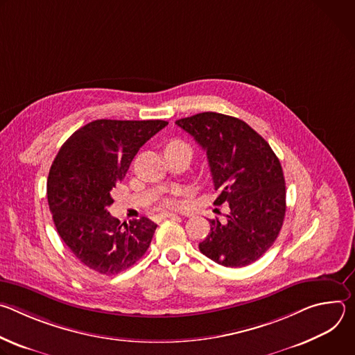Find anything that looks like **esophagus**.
<instances>
[{"label": "esophagus", "mask_w": 355, "mask_h": 355, "mask_svg": "<svg viewBox=\"0 0 355 355\" xmlns=\"http://www.w3.org/2000/svg\"><path fill=\"white\" fill-rule=\"evenodd\" d=\"M159 218H160V219H178L180 216H178V215H175V214L163 212V214H160V215H159Z\"/></svg>", "instance_id": "obj_1"}]
</instances>
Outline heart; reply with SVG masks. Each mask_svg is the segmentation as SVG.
Here are the masks:
<instances>
[{
  "mask_svg": "<svg viewBox=\"0 0 355 355\" xmlns=\"http://www.w3.org/2000/svg\"><path fill=\"white\" fill-rule=\"evenodd\" d=\"M180 144H184V143H181V141H171L168 146H180ZM185 146V144H184ZM164 205H167V207H174V205H177V200L175 199H166L164 200Z\"/></svg>",
  "mask_w": 355,
  "mask_h": 355,
  "instance_id": "b5f03b06",
  "label": "heart"
}]
</instances>
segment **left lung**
<instances>
[{
	"label": "left lung",
	"instance_id": "8db88e82",
	"mask_svg": "<svg viewBox=\"0 0 355 355\" xmlns=\"http://www.w3.org/2000/svg\"><path fill=\"white\" fill-rule=\"evenodd\" d=\"M175 123L207 151L219 191L214 205L227 204L230 209L225 220H209L200 252L232 268L257 261L274 244L285 218V178L278 157L254 129L229 115L202 112Z\"/></svg>",
	"mask_w": 355,
	"mask_h": 355
}]
</instances>
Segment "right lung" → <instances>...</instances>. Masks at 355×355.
Wrapping results in <instances>:
<instances>
[{"mask_svg": "<svg viewBox=\"0 0 355 355\" xmlns=\"http://www.w3.org/2000/svg\"><path fill=\"white\" fill-rule=\"evenodd\" d=\"M167 125L98 119L60 147L47 178L49 209L64 244L88 268L115 275L147 251L157 225L144 216L121 225L108 207L139 148Z\"/></svg>", "mask_w": 355, "mask_h": 355, "instance_id": "1", "label": "right lung"}]
</instances>
